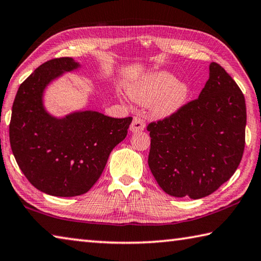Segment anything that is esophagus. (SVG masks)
<instances>
[{"label":"esophagus","mask_w":261,"mask_h":261,"mask_svg":"<svg viewBox=\"0 0 261 261\" xmlns=\"http://www.w3.org/2000/svg\"><path fill=\"white\" fill-rule=\"evenodd\" d=\"M145 122L143 118H140L138 116L134 117V121H132L131 125H130V130L132 132H139V131H143L145 129Z\"/></svg>","instance_id":"34e87169"}]
</instances>
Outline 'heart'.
I'll use <instances>...</instances> for the list:
<instances>
[{
  "instance_id": "b5f03b06",
  "label": "heart",
  "mask_w": 261,
  "mask_h": 261,
  "mask_svg": "<svg viewBox=\"0 0 261 261\" xmlns=\"http://www.w3.org/2000/svg\"><path fill=\"white\" fill-rule=\"evenodd\" d=\"M127 93L139 105L152 103L153 114L158 117H168L177 113L187 103L190 86L177 81L173 73L155 71L139 78L127 87Z\"/></svg>"
}]
</instances>
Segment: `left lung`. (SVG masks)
Wrapping results in <instances>:
<instances>
[{
	"instance_id": "1",
	"label": "left lung",
	"mask_w": 261,
	"mask_h": 261,
	"mask_svg": "<svg viewBox=\"0 0 261 261\" xmlns=\"http://www.w3.org/2000/svg\"><path fill=\"white\" fill-rule=\"evenodd\" d=\"M246 106L236 82L215 62L199 98L147 125L148 166L173 197L199 199L216 191L240 166L245 146Z\"/></svg>"
}]
</instances>
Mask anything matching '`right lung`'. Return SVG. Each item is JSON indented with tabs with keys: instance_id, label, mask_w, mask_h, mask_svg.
<instances>
[{
	"instance_id": "1",
	"label": "right lung",
	"mask_w": 261,
	"mask_h": 261,
	"mask_svg": "<svg viewBox=\"0 0 261 261\" xmlns=\"http://www.w3.org/2000/svg\"><path fill=\"white\" fill-rule=\"evenodd\" d=\"M78 68L71 57L45 62L20 84L12 105V153L29 182L50 196L86 193L132 122V117L113 118L93 110L51 116L43 107V91L57 77Z\"/></svg>"
}]
</instances>
